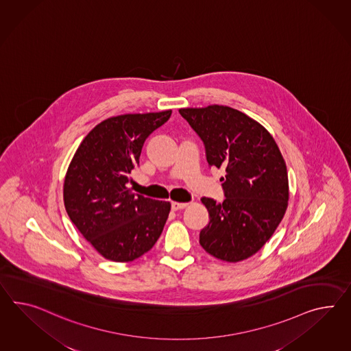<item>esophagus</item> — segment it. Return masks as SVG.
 <instances>
[{
  "mask_svg": "<svg viewBox=\"0 0 351 351\" xmlns=\"http://www.w3.org/2000/svg\"><path fill=\"white\" fill-rule=\"evenodd\" d=\"M189 204H184V202H171V210L173 211H178V210H183L184 207H187Z\"/></svg>",
  "mask_w": 351,
  "mask_h": 351,
  "instance_id": "1",
  "label": "esophagus"
}]
</instances>
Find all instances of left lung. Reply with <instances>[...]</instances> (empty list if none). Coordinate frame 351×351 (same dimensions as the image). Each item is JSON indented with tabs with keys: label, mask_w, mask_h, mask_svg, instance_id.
<instances>
[{
	"label": "left lung",
	"mask_w": 351,
	"mask_h": 351,
	"mask_svg": "<svg viewBox=\"0 0 351 351\" xmlns=\"http://www.w3.org/2000/svg\"><path fill=\"white\" fill-rule=\"evenodd\" d=\"M180 113L204 141L208 165L225 171L223 204L201 198L210 221L199 244L219 260H245L270 239L288 207V171L279 146L257 121L226 106Z\"/></svg>",
	"instance_id": "left-lung-1"
}]
</instances>
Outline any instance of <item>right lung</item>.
<instances>
[{"label":"right lung","instance_id":"add662e5","mask_svg":"<svg viewBox=\"0 0 351 351\" xmlns=\"http://www.w3.org/2000/svg\"><path fill=\"white\" fill-rule=\"evenodd\" d=\"M171 114L164 110L108 118L85 136L69 165L63 183L66 211L107 260H136L162 234L171 202L135 195L126 184L145 140Z\"/></svg>","mask_w":351,"mask_h":351}]
</instances>
